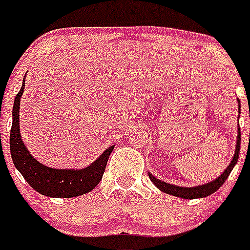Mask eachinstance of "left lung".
I'll list each match as a JSON object with an SVG mask.
<instances>
[{
    "label": "left lung",
    "mask_w": 250,
    "mask_h": 250,
    "mask_svg": "<svg viewBox=\"0 0 250 250\" xmlns=\"http://www.w3.org/2000/svg\"><path fill=\"white\" fill-rule=\"evenodd\" d=\"M240 104V103H239ZM238 140H237V146H235V154L233 156V160H231L230 164L228 165V167L224 170V173L219 176L218 179L213 180V182L208 183V184L199 185V187H193V188H183V187H176L173 184H167L165 182H161L158 178L152 176L151 174H149V178L155 187H158L161 191L164 193L170 194V195L179 196V198H183V199H196V198H205V196L210 195L214 191H216L225 183V180L228 179L229 174L231 173L234 165L237 164L238 158H239V151H240V127L238 126Z\"/></svg>",
    "instance_id": "8db88e82"
}]
</instances>
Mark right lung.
I'll list each match as a JSON object with an SVG mask.
<instances>
[{
    "label": "right lung",
    "mask_w": 250,
    "mask_h": 250,
    "mask_svg": "<svg viewBox=\"0 0 250 250\" xmlns=\"http://www.w3.org/2000/svg\"><path fill=\"white\" fill-rule=\"evenodd\" d=\"M23 89L25 80L16 95L12 110L10 150L15 167L26 182L42 195L51 198H74L91 191L100 183L114 146L106 149L98 160L81 170L52 169L39 163L26 149L20 135V99L23 94Z\"/></svg>",
    "instance_id": "add662e5"
}]
</instances>
